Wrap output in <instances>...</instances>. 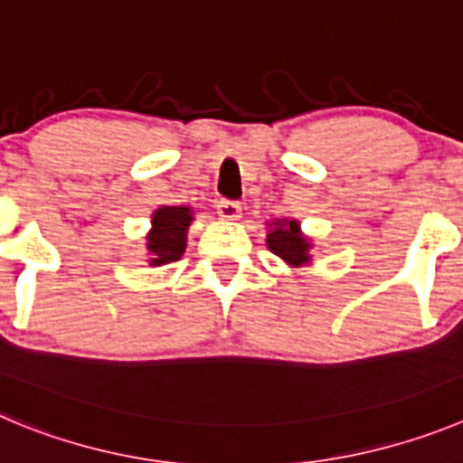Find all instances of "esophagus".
<instances>
[{
	"instance_id": "1",
	"label": "esophagus",
	"mask_w": 463,
	"mask_h": 463,
	"mask_svg": "<svg viewBox=\"0 0 463 463\" xmlns=\"http://www.w3.org/2000/svg\"><path fill=\"white\" fill-rule=\"evenodd\" d=\"M218 213L222 220H241L243 215V208L236 202H227V199H220L218 202Z\"/></svg>"
}]
</instances>
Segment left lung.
I'll return each mask as SVG.
<instances>
[{"mask_svg": "<svg viewBox=\"0 0 463 463\" xmlns=\"http://www.w3.org/2000/svg\"><path fill=\"white\" fill-rule=\"evenodd\" d=\"M267 248L280 257L289 269H304L313 264V239L301 232L298 220H271L267 222Z\"/></svg>", "mask_w": 463, "mask_h": 463, "instance_id": "obj_1", "label": "left lung"}]
</instances>
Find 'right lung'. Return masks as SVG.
<instances>
[{
    "label": "right lung",
    "instance_id": "add662e5",
    "mask_svg": "<svg viewBox=\"0 0 463 463\" xmlns=\"http://www.w3.org/2000/svg\"><path fill=\"white\" fill-rule=\"evenodd\" d=\"M192 222H194V211L190 206L155 208L150 232L146 234L150 267H162L181 260L187 248V232Z\"/></svg>",
    "mask_w": 463,
    "mask_h": 463
}]
</instances>
